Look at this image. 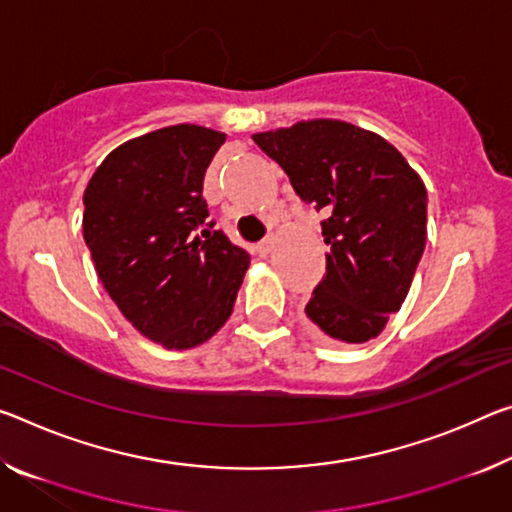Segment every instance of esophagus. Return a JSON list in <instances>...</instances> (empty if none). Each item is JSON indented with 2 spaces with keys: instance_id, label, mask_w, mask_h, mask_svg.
I'll return each instance as SVG.
<instances>
[{
  "instance_id": "34e87169",
  "label": "esophagus",
  "mask_w": 512,
  "mask_h": 512,
  "mask_svg": "<svg viewBox=\"0 0 512 512\" xmlns=\"http://www.w3.org/2000/svg\"><path fill=\"white\" fill-rule=\"evenodd\" d=\"M273 243H275V239L273 237H266L264 241H259L257 243V255L259 257H266L273 250Z\"/></svg>"
}]
</instances>
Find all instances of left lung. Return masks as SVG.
Wrapping results in <instances>:
<instances>
[{
	"label": "left lung",
	"instance_id": "obj_1",
	"mask_svg": "<svg viewBox=\"0 0 512 512\" xmlns=\"http://www.w3.org/2000/svg\"><path fill=\"white\" fill-rule=\"evenodd\" d=\"M323 212L326 275L305 305L332 342L364 344L399 312L426 248V186L383 136L337 118L253 134Z\"/></svg>",
	"mask_w": 512,
	"mask_h": 512
}]
</instances>
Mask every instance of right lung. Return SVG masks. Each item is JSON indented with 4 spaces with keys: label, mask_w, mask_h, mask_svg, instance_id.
I'll list each match as a JSON object with an SVG mask.
<instances>
[{
    "label": "right lung",
    "mask_w": 512,
    "mask_h": 512,
    "mask_svg": "<svg viewBox=\"0 0 512 512\" xmlns=\"http://www.w3.org/2000/svg\"><path fill=\"white\" fill-rule=\"evenodd\" d=\"M225 143L180 123L136 136L95 168L81 232L125 319L170 351L205 344L230 319L250 255L207 223L205 170Z\"/></svg>",
    "instance_id": "right-lung-1"
}]
</instances>
